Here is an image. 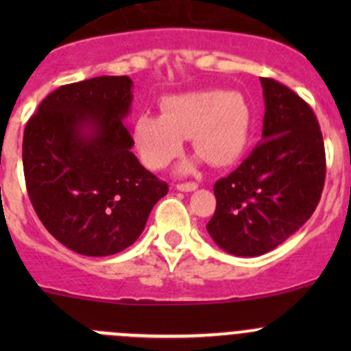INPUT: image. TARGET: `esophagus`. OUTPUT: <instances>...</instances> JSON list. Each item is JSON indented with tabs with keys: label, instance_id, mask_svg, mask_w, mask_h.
I'll list each match as a JSON object with an SVG mask.
<instances>
[{
	"label": "esophagus",
	"instance_id": "obj_1",
	"mask_svg": "<svg viewBox=\"0 0 351 351\" xmlns=\"http://www.w3.org/2000/svg\"><path fill=\"white\" fill-rule=\"evenodd\" d=\"M198 185L193 182H189V183H178L176 185V190H180V192H193V190H197Z\"/></svg>",
	"mask_w": 351,
	"mask_h": 351
}]
</instances>
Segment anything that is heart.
Returning <instances> with one entry per match:
<instances>
[{
	"label": "heart",
	"mask_w": 351,
	"mask_h": 351,
	"mask_svg": "<svg viewBox=\"0 0 351 351\" xmlns=\"http://www.w3.org/2000/svg\"><path fill=\"white\" fill-rule=\"evenodd\" d=\"M161 115L141 113L134 120L132 139L149 168L168 166L190 137L192 147L212 166H229L250 143L253 110L238 91L195 90L168 95L159 104ZM193 162H186L189 171Z\"/></svg>",
	"instance_id": "obj_1"
}]
</instances>
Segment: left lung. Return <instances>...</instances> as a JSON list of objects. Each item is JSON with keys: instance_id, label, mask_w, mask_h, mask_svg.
Returning <instances> with one entry per match:
<instances>
[{"instance_id": "8db88e82", "label": "left lung", "mask_w": 351, "mask_h": 351, "mask_svg": "<svg viewBox=\"0 0 351 351\" xmlns=\"http://www.w3.org/2000/svg\"><path fill=\"white\" fill-rule=\"evenodd\" d=\"M265 117L258 146L214 185L207 231L234 256H260L289 239L319 204L326 176L323 134L313 108L290 88L260 77Z\"/></svg>"}]
</instances>
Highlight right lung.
Wrapping results in <instances>:
<instances>
[{
	"label": "right lung",
	"mask_w": 351,
	"mask_h": 351,
	"mask_svg": "<svg viewBox=\"0 0 351 351\" xmlns=\"http://www.w3.org/2000/svg\"><path fill=\"white\" fill-rule=\"evenodd\" d=\"M129 76H98L52 91L23 132V173L38 219L69 250L108 256L130 246L168 185L132 153L123 123Z\"/></svg>",
	"instance_id": "add662e5"
}]
</instances>
